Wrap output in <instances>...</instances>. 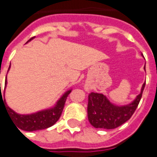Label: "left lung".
<instances>
[{
    "instance_id": "obj_1",
    "label": "left lung",
    "mask_w": 157,
    "mask_h": 157,
    "mask_svg": "<svg viewBox=\"0 0 157 157\" xmlns=\"http://www.w3.org/2000/svg\"><path fill=\"white\" fill-rule=\"evenodd\" d=\"M146 71V66H144ZM146 81L141 92L134 100L128 105H118L113 104L105 95L91 92L88 96L87 113L90 124L95 128L113 129L118 128L131 118L136 110L142 98Z\"/></svg>"
}]
</instances>
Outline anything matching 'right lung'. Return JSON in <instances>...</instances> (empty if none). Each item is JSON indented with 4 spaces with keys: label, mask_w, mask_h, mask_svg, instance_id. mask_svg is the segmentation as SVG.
<instances>
[{
    "label": "right lung",
    "mask_w": 157,
    "mask_h": 157,
    "mask_svg": "<svg viewBox=\"0 0 157 157\" xmlns=\"http://www.w3.org/2000/svg\"><path fill=\"white\" fill-rule=\"evenodd\" d=\"M35 37H33V38L30 39L29 40H28L26 44H28L29 42H30ZM10 68V65L9 67L8 71H9ZM6 86L7 77H6L5 90H6ZM71 91V89L67 90L52 107L45 109H43V110L38 111V112H35V113H29V114H20V113H16L15 111L13 110L12 109H10L7 105L6 102V99H4L3 104H4L7 113L10 116V118H11V119L14 122V124H15V125H16L18 128L28 132L43 130V129H46L48 128H49V127L52 126L59 119L60 116H61L62 112L63 110L67 97L68 96V94H70ZM2 100L3 101L2 90H0V101Z\"/></svg>",
    "instance_id": "1"
}]
</instances>
